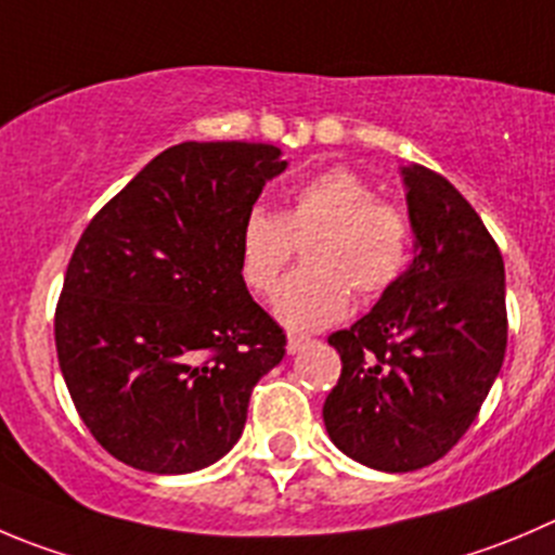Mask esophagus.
I'll return each instance as SVG.
<instances>
[{"label": "esophagus", "mask_w": 555, "mask_h": 555, "mask_svg": "<svg viewBox=\"0 0 555 555\" xmlns=\"http://www.w3.org/2000/svg\"><path fill=\"white\" fill-rule=\"evenodd\" d=\"M310 343H313V340H310L308 335H288L286 348H288V353H299L305 346H310Z\"/></svg>", "instance_id": "obj_1"}]
</instances>
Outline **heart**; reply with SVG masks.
I'll use <instances>...</instances> for the list:
<instances>
[{
  "instance_id": "b5f03b06",
  "label": "heart",
  "mask_w": 555,
  "mask_h": 555,
  "mask_svg": "<svg viewBox=\"0 0 555 555\" xmlns=\"http://www.w3.org/2000/svg\"><path fill=\"white\" fill-rule=\"evenodd\" d=\"M409 215L348 168H330L292 190L281 215L253 209L240 231V272L253 294L274 292L305 247L308 269L292 274L274 297V313L292 330H319L343 319L357 292H387L411 258Z\"/></svg>"
}]
</instances>
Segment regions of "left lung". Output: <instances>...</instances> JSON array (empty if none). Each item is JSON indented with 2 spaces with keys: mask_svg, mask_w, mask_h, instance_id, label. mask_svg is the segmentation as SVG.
Returning <instances> with one entry per match:
<instances>
[{
  "mask_svg": "<svg viewBox=\"0 0 555 555\" xmlns=\"http://www.w3.org/2000/svg\"><path fill=\"white\" fill-rule=\"evenodd\" d=\"M414 261L348 330L326 395L332 444L362 466H430L477 420L506 351L504 258L472 204L441 173L403 166Z\"/></svg>",
  "mask_w": 555,
  "mask_h": 555,
  "instance_id": "1",
  "label": "left lung"
}]
</instances>
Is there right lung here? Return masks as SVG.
Wrapping results in <instances>:
<instances>
[{
	"label": "right lung",
	"mask_w": 555,
	"mask_h": 555,
	"mask_svg": "<svg viewBox=\"0 0 555 555\" xmlns=\"http://www.w3.org/2000/svg\"><path fill=\"white\" fill-rule=\"evenodd\" d=\"M281 150L184 141L83 229L54 337L78 416L116 461L190 474L225 455L286 335L247 294L240 231Z\"/></svg>",
	"instance_id": "obj_1"
}]
</instances>
